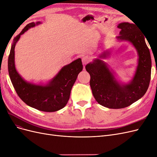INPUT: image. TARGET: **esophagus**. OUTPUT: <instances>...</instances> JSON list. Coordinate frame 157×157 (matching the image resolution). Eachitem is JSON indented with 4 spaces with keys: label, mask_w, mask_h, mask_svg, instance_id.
I'll list each match as a JSON object with an SVG mask.
<instances>
[{
    "label": "esophagus",
    "mask_w": 157,
    "mask_h": 157,
    "mask_svg": "<svg viewBox=\"0 0 157 157\" xmlns=\"http://www.w3.org/2000/svg\"><path fill=\"white\" fill-rule=\"evenodd\" d=\"M82 61L83 65H85L86 64H87L90 61V58H88V57H86V56H85V57H84V58H82Z\"/></svg>",
    "instance_id": "34e87169"
}]
</instances>
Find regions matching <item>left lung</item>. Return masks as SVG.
<instances>
[{
  "label": "left lung",
  "mask_w": 157,
  "mask_h": 157,
  "mask_svg": "<svg viewBox=\"0 0 157 157\" xmlns=\"http://www.w3.org/2000/svg\"><path fill=\"white\" fill-rule=\"evenodd\" d=\"M120 40L130 42L138 54V65L133 79L128 84H120L105 63L99 59L86 65L90 75V84L97 102L109 109H122L130 106L143 97L149 86L151 73V58L143 33L135 24L121 23ZM109 52H104L99 58H105Z\"/></svg>",
  "instance_id": "8db88e82"
}]
</instances>
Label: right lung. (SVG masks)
<instances>
[{
    "label": "right lung",
    "mask_w": 157,
    "mask_h": 157,
    "mask_svg": "<svg viewBox=\"0 0 157 157\" xmlns=\"http://www.w3.org/2000/svg\"><path fill=\"white\" fill-rule=\"evenodd\" d=\"M40 23H30L13 39L10 55L8 56V73L13 86L18 96L27 105L44 112H54L63 108L67 103L71 90L82 71L83 66L81 59L64 66L51 81L44 86L27 82L18 74L14 63V49L21 35L31 27Z\"/></svg>",
    "instance_id": "1"
}]
</instances>
